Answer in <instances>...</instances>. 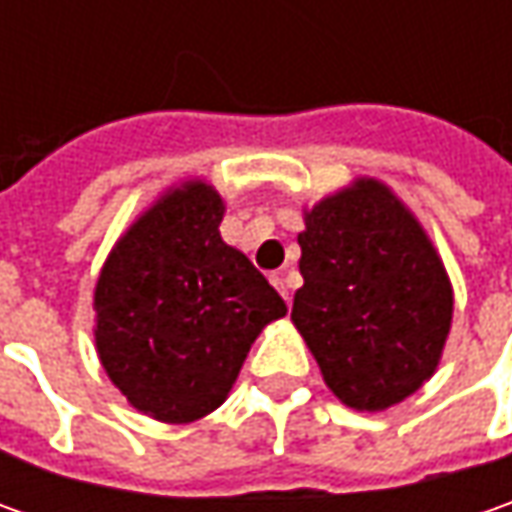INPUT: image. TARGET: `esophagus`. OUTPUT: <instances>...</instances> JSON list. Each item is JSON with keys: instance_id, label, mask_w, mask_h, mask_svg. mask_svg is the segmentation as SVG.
<instances>
[{"instance_id": "esophagus-1", "label": "esophagus", "mask_w": 512, "mask_h": 512, "mask_svg": "<svg viewBox=\"0 0 512 512\" xmlns=\"http://www.w3.org/2000/svg\"><path fill=\"white\" fill-rule=\"evenodd\" d=\"M270 282H273V287L282 293V299H285L287 305H290V285H287L285 273H273V276H270Z\"/></svg>"}]
</instances>
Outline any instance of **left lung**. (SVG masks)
Here are the masks:
<instances>
[{"mask_svg": "<svg viewBox=\"0 0 512 512\" xmlns=\"http://www.w3.org/2000/svg\"><path fill=\"white\" fill-rule=\"evenodd\" d=\"M305 285L290 322L333 396L379 413L404 402L442 362L453 285L416 213L390 187L359 176L305 207Z\"/></svg>", "mask_w": 512, "mask_h": 512, "instance_id": "obj_1", "label": "left lung"}]
</instances>
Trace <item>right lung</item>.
<instances>
[{
  "mask_svg": "<svg viewBox=\"0 0 512 512\" xmlns=\"http://www.w3.org/2000/svg\"><path fill=\"white\" fill-rule=\"evenodd\" d=\"M225 199L185 179L116 239L93 287L96 353L130 407L187 424L225 402L250 344L287 305L219 233Z\"/></svg>",
  "mask_w": 512,
  "mask_h": 512,
  "instance_id": "add662e5",
  "label": "right lung"
}]
</instances>
